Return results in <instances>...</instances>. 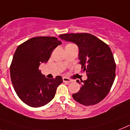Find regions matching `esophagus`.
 <instances>
[{
	"label": "esophagus",
	"instance_id": "1",
	"mask_svg": "<svg viewBox=\"0 0 130 130\" xmlns=\"http://www.w3.org/2000/svg\"><path fill=\"white\" fill-rule=\"evenodd\" d=\"M63 81L64 82H72V80L71 79H69V78H67V77H63Z\"/></svg>",
	"mask_w": 130,
	"mask_h": 130
}]
</instances>
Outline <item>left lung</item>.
Wrapping results in <instances>:
<instances>
[{"instance_id": "8db88e82", "label": "left lung", "mask_w": 130, "mask_h": 130, "mask_svg": "<svg viewBox=\"0 0 130 130\" xmlns=\"http://www.w3.org/2000/svg\"><path fill=\"white\" fill-rule=\"evenodd\" d=\"M59 37L78 46L79 63L87 76L81 82L77 79L81 87L72 98L84 106L96 104L107 96L115 78L116 65L110 48L90 34H65Z\"/></svg>"}]
</instances>
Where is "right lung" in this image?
I'll use <instances>...</instances> for the list:
<instances>
[{
	"label": "right lung",
	"instance_id": "right-lung-1",
	"mask_svg": "<svg viewBox=\"0 0 130 130\" xmlns=\"http://www.w3.org/2000/svg\"><path fill=\"white\" fill-rule=\"evenodd\" d=\"M61 42L54 37L31 38L17 47L10 66V76L17 96L30 107L45 106L54 98L61 76L48 79L39 67L46 63L54 49Z\"/></svg>",
	"mask_w": 130,
	"mask_h": 130
}]
</instances>
